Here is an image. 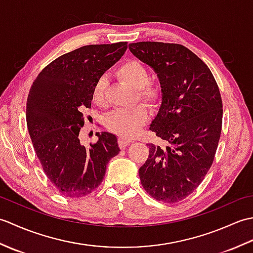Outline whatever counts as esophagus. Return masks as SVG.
I'll return each mask as SVG.
<instances>
[{
    "instance_id": "34e87169",
    "label": "esophagus",
    "mask_w": 253,
    "mask_h": 253,
    "mask_svg": "<svg viewBox=\"0 0 253 253\" xmlns=\"http://www.w3.org/2000/svg\"><path fill=\"white\" fill-rule=\"evenodd\" d=\"M132 141L129 140V139H125V138H120L118 139V146H120L121 149H125L128 144L131 143Z\"/></svg>"
}]
</instances>
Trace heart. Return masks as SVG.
Masks as SVG:
<instances>
[{
    "label": "heart",
    "mask_w": 253,
    "mask_h": 253,
    "mask_svg": "<svg viewBox=\"0 0 253 253\" xmlns=\"http://www.w3.org/2000/svg\"><path fill=\"white\" fill-rule=\"evenodd\" d=\"M115 72L118 78L137 90L136 101L142 102L150 110L158 109L162 102V90L158 84L150 83V73L141 62L136 58H128L117 66ZM107 87L109 84L104 77L95 80L91 95L98 106L107 105ZM147 121V107L139 104L131 110L113 112L106 117L105 127L117 136L131 138L137 135Z\"/></svg>",
    "instance_id": "b5f03b06"
}]
</instances>
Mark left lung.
Segmentation results:
<instances>
[{
    "label": "left lung",
    "mask_w": 253,
    "mask_h": 253,
    "mask_svg": "<svg viewBox=\"0 0 253 253\" xmlns=\"http://www.w3.org/2000/svg\"><path fill=\"white\" fill-rule=\"evenodd\" d=\"M129 50L157 72L162 88L150 130L166 146L148 144L141 185L155 200L178 202L201 184L215 157L223 121L218 85L207 64L184 45L143 41Z\"/></svg>",
    "instance_id": "1"
}]
</instances>
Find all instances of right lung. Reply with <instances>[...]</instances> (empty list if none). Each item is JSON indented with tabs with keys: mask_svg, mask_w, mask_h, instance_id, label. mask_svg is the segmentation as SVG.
<instances>
[{
	"mask_svg": "<svg viewBox=\"0 0 253 253\" xmlns=\"http://www.w3.org/2000/svg\"><path fill=\"white\" fill-rule=\"evenodd\" d=\"M126 50L127 42L82 46L55 58L32 83L27 127L43 171L62 196L80 198L96 189L109 161L121 151L110 132L98 133L90 148L80 144L78 136L95 80Z\"/></svg>",
	"mask_w": 253,
	"mask_h": 253,
	"instance_id": "1",
	"label": "right lung"
}]
</instances>
